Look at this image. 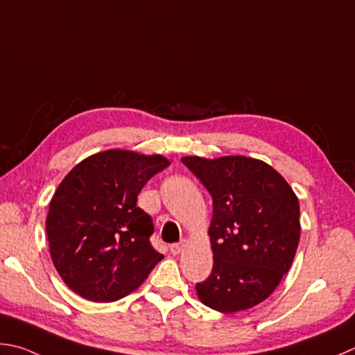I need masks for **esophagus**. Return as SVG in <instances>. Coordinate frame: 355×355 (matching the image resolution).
I'll return each instance as SVG.
<instances>
[{"label": "esophagus", "instance_id": "esophagus-1", "mask_svg": "<svg viewBox=\"0 0 355 355\" xmlns=\"http://www.w3.org/2000/svg\"><path fill=\"white\" fill-rule=\"evenodd\" d=\"M184 247H185V241L182 239V241H179V243H176V244H171L170 245V252L173 253V255H179V253L184 250Z\"/></svg>", "mask_w": 355, "mask_h": 355}]
</instances>
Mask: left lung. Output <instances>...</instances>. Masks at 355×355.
Wrapping results in <instances>:
<instances>
[{
  "instance_id": "1",
  "label": "left lung",
  "mask_w": 355,
  "mask_h": 355,
  "mask_svg": "<svg viewBox=\"0 0 355 355\" xmlns=\"http://www.w3.org/2000/svg\"><path fill=\"white\" fill-rule=\"evenodd\" d=\"M213 198L210 277L196 284L218 312L250 309L272 295L291 269L300 232V202L269 164L247 156H185Z\"/></svg>"
}]
</instances>
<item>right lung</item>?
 I'll return each instance as SVG.
<instances>
[{
  "mask_svg": "<svg viewBox=\"0 0 355 355\" xmlns=\"http://www.w3.org/2000/svg\"><path fill=\"white\" fill-rule=\"evenodd\" d=\"M170 165L160 156L106 150L78 162L53 193L46 218L52 263L64 284L96 303L130 295L164 255L137 207L144 185Z\"/></svg>",
  "mask_w": 355,
  "mask_h": 355,
  "instance_id": "add662e5",
  "label": "right lung"
}]
</instances>
